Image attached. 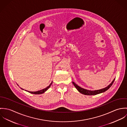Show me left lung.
I'll return each instance as SVG.
<instances>
[{
  "instance_id": "obj_1",
  "label": "left lung",
  "mask_w": 127,
  "mask_h": 127,
  "mask_svg": "<svg viewBox=\"0 0 127 127\" xmlns=\"http://www.w3.org/2000/svg\"><path fill=\"white\" fill-rule=\"evenodd\" d=\"M115 79H114L113 80V81L112 82V83L109 85L107 87L105 88H104L103 89H101V90H97V91H89V90H85L84 89H83V88H81V87H80L79 86H78V85H77L74 82H72L74 86H75V87L77 89V90L78 91H79L80 93L83 94H85V95H96V94H99V93H102V92H104L105 91H107L108 89H109V88L112 86V84L113 83Z\"/></svg>"
}]
</instances>
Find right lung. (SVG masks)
Segmentation results:
<instances>
[{"label": "right lung", "mask_w": 127, "mask_h": 127, "mask_svg": "<svg viewBox=\"0 0 127 127\" xmlns=\"http://www.w3.org/2000/svg\"><path fill=\"white\" fill-rule=\"evenodd\" d=\"M52 82L50 84V85L48 86V87H47V88H46L45 89H43V90H40V91H34V92H31V91H28V92H29V93H32V94H42V93H43L45 91H47L50 87V86H51V85H52ZM22 90H23L22 89H21Z\"/></svg>", "instance_id": "1"}]
</instances>
